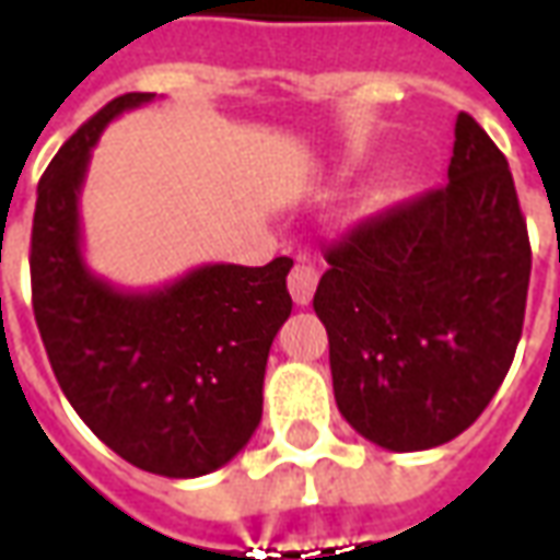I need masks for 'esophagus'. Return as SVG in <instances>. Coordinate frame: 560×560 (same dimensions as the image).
I'll return each instance as SVG.
<instances>
[{
  "label": "esophagus",
  "instance_id": "obj_1",
  "mask_svg": "<svg viewBox=\"0 0 560 560\" xmlns=\"http://www.w3.org/2000/svg\"><path fill=\"white\" fill-rule=\"evenodd\" d=\"M317 288V272L315 267H305V264H296L288 276V291H291L293 303L296 305H308L312 296H315Z\"/></svg>",
  "mask_w": 560,
  "mask_h": 560
}]
</instances>
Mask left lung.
<instances>
[{
    "label": "left lung",
    "instance_id": "1",
    "mask_svg": "<svg viewBox=\"0 0 560 560\" xmlns=\"http://www.w3.org/2000/svg\"><path fill=\"white\" fill-rule=\"evenodd\" d=\"M446 179L329 245L315 291L341 417L393 453L465 432L510 372L525 320L528 228L504 152L468 114Z\"/></svg>",
    "mask_w": 560,
    "mask_h": 560
}]
</instances>
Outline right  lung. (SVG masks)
<instances>
[{
    "label": "right lung",
    "mask_w": 560,
    "mask_h": 560,
    "mask_svg": "<svg viewBox=\"0 0 560 560\" xmlns=\"http://www.w3.org/2000/svg\"><path fill=\"white\" fill-rule=\"evenodd\" d=\"M152 98H114L44 171L32 312L80 420L135 468L185 480L228 465L255 434L269 348L291 317L293 260L207 264L152 291H122L86 267L78 203L92 147L110 119Z\"/></svg>",
    "instance_id": "add662e5"
}]
</instances>
